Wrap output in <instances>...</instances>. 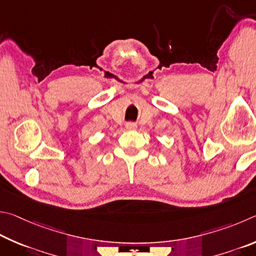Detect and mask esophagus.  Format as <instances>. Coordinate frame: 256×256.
Instances as JSON below:
<instances>
[{
  "mask_svg": "<svg viewBox=\"0 0 256 256\" xmlns=\"http://www.w3.org/2000/svg\"><path fill=\"white\" fill-rule=\"evenodd\" d=\"M126 128H127L128 130H135V129L137 128V126L132 122H128V124H126Z\"/></svg>",
  "mask_w": 256,
  "mask_h": 256,
  "instance_id": "34e87169",
  "label": "esophagus"
}]
</instances>
